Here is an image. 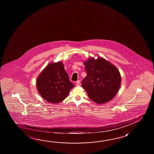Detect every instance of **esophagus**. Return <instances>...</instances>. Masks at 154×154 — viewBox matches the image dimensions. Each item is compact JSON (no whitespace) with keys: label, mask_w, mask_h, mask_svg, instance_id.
I'll return each mask as SVG.
<instances>
[{"label":"esophagus","mask_w":154,"mask_h":154,"mask_svg":"<svg viewBox=\"0 0 154 154\" xmlns=\"http://www.w3.org/2000/svg\"><path fill=\"white\" fill-rule=\"evenodd\" d=\"M76 85L77 86H80L81 85V82L80 81H77L76 82Z\"/></svg>","instance_id":"34e87169"}]
</instances>
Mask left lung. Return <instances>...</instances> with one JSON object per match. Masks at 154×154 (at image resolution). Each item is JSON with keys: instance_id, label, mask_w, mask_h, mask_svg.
Instances as JSON below:
<instances>
[{"instance_id": "left-lung-1", "label": "left lung", "mask_w": 154, "mask_h": 154, "mask_svg": "<svg viewBox=\"0 0 154 154\" xmlns=\"http://www.w3.org/2000/svg\"><path fill=\"white\" fill-rule=\"evenodd\" d=\"M87 75L82 85L88 97L98 104L105 103L116 96L121 85L118 68L103 57H90L84 62Z\"/></svg>"}]
</instances>
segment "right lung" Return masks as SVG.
Returning <instances> with one entry per match:
<instances>
[{"label": "right lung", "instance_id": "right-lung-1", "mask_svg": "<svg viewBox=\"0 0 154 154\" xmlns=\"http://www.w3.org/2000/svg\"><path fill=\"white\" fill-rule=\"evenodd\" d=\"M36 84L41 96L52 103L63 101L74 87L61 61L47 66L38 76Z\"/></svg>", "mask_w": 154, "mask_h": 154}]
</instances>
